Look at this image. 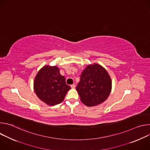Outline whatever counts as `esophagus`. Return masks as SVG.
<instances>
[{"label": "esophagus", "instance_id": "obj_1", "mask_svg": "<svg viewBox=\"0 0 150 150\" xmlns=\"http://www.w3.org/2000/svg\"><path fill=\"white\" fill-rule=\"evenodd\" d=\"M71 87L72 88H75V84L71 85Z\"/></svg>", "mask_w": 150, "mask_h": 150}]
</instances>
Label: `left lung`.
I'll use <instances>...</instances> for the list:
<instances>
[{"label":"left lung","mask_w":150,"mask_h":150,"mask_svg":"<svg viewBox=\"0 0 150 150\" xmlns=\"http://www.w3.org/2000/svg\"><path fill=\"white\" fill-rule=\"evenodd\" d=\"M76 88L85 105L94 106L108 98L112 90V80L103 67L94 63L82 72Z\"/></svg>","instance_id":"left-lung-1"}]
</instances>
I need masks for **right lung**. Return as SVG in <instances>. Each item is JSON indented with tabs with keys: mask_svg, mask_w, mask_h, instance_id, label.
<instances>
[{
	"mask_svg": "<svg viewBox=\"0 0 150 150\" xmlns=\"http://www.w3.org/2000/svg\"><path fill=\"white\" fill-rule=\"evenodd\" d=\"M71 87L66 83L56 66L46 65L37 73L34 81V90L37 97L49 105L62 103Z\"/></svg>",
	"mask_w": 150,
	"mask_h": 150,
	"instance_id": "1",
	"label": "right lung"
}]
</instances>
